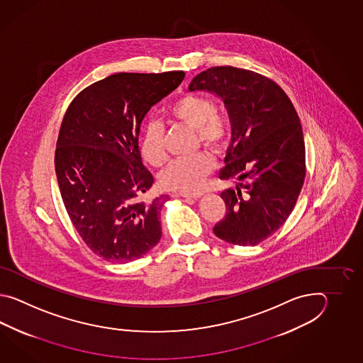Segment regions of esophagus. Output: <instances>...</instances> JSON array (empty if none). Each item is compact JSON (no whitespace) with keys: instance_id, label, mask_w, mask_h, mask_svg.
Wrapping results in <instances>:
<instances>
[{"instance_id":"34e87169","label":"esophagus","mask_w":363,"mask_h":363,"mask_svg":"<svg viewBox=\"0 0 363 363\" xmlns=\"http://www.w3.org/2000/svg\"><path fill=\"white\" fill-rule=\"evenodd\" d=\"M179 196L184 197V199H200L201 196H203L202 192H194V193H180Z\"/></svg>"}]
</instances>
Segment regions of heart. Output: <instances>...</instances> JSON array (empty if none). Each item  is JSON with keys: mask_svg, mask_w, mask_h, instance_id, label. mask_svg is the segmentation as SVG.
<instances>
[{"mask_svg": "<svg viewBox=\"0 0 363 363\" xmlns=\"http://www.w3.org/2000/svg\"><path fill=\"white\" fill-rule=\"evenodd\" d=\"M216 102L208 96L188 93L171 105L167 114L172 119L196 130L201 144L211 149H219L228 138L230 119L223 113L216 111ZM140 149L149 164L160 167L166 162L167 153L161 124L155 121H149L145 124L140 139ZM214 166V158L208 153L200 152L192 157L171 161L161 172L160 180L164 188L192 192L200 188Z\"/></svg>", "mask_w": 363, "mask_h": 363, "instance_id": "heart-1", "label": "heart"}]
</instances>
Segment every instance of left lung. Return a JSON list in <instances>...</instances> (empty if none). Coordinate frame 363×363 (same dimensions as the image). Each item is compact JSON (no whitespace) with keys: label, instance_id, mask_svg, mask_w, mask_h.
I'll return each instance as SVG.
<instances>
[{"label":"left lung","instance_id":"8db88e82","mask_svg":"<svg viewBox=\"0 0 363 363\" xmlns=\"http://www.w3.org/2000/svg\"><path fill=\"white\" fill-rule=\"evenodd\" d=\"M189 91L216 93L231 122L220 193L225 216L214 225L219 239L257 245L284 224L301 192L306 164L300 118L286 92L255 71L219 66L193 77Z\"/></svg>","mask_w":363,"mask_h":363}]
</instances>
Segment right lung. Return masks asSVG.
Masks as SVG:
<instances>
[{
  "mask_svg": "<svg viewBox=\"0 0 363 363\" xmlns=\"http://www.w3.org/2000/svg\"><path fill=\"white\" fill-rule=\"evenodd\" d=\"M184 77L118 72L83 89L63 116L55 158L62 200L79 236L105 261L132 262L161 240L169 196L143 200L155 178L140 155V125Z\"/></svg>",
  "mask_w": 363,
  "mask_h": 363,
  "instance_id": "1",
  "label": "right lung"
}]
</instances>
